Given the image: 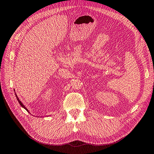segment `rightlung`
Instances as JSON below:
<instances>
[{
	"label": "right lung",
	"mask_w": 154,
	"mask_h": 154,
	"mask_svg": "<svg viewBox=\"0 0 154 154\" xmlns=\"http://www.w3.org/2000/svg\"><path fill=\"white\" fill-rule=\"evenodd\" d=\"M14 91H15V90H14ZM16 94V98H17V101H18V102L20 103V106H21V107H22V108H23L25 109H26V111H27V112H29V110L26 108V107H25V106L23 104V103H22V102H21L20 100V99H19V98L18 97H17V94Z\"/></svg>",
	"instance_id": "1"
}]
</instances>
